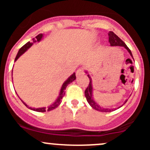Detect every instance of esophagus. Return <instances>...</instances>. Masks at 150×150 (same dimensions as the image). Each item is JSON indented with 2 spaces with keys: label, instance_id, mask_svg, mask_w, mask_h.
<instances>
[{
  "label": "esophagus",
  "instance_id": "1",
  "mask_svg": "<svg viewBox=\"0 0 150 150\" xmlns=\"http://www.w3.org/2000/svg\"><path fill=\"white\" fill-rule=\"evenodd\" d=\"M83 74H84L83 69V68H79V69H78L76 72L77 78H79V77H81V75H83Z\"/></svg>",
  "mask_w": 150,
  "mask_h": 150
}]
</instances>
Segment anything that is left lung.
Wrapping results in <instances>:
<instances>
[{
    "mask_svg": "<svg viewBox=\"0 0 150 150\" xmlns=\"http://www.w3.org/2000/svg\"><path fill=\"white\" fill-rule=\"evenodd\" d=\"M108 35H109V43H110V46H123L124 48H125V49L128 51V53L130 54V55H131V57L133 58V55H132V53H131V50L128 48V47L125 45V43L122 41V40L118 37V36L116 35L112 31L109 32ZM86 73H88L87 71H86ZM88 77L89 81H90V82H89L88 86L87 88H86V91H85V96H86V99H87L88 103L90 104V106L92 107V108H93L94 110H97V111L102 112H110L115 110V109L104 108V107H101V106L99 105L97 102H95V100L93 99V86H92V79L88 74ZM127 101L128 100H125V102L123 103V104H125V103H126ZM123 104H122V105L120 106V107H119L118 108L121 107Z\"/></svg>",
    "mask_w": 150,
    "mask_h": 150,
    "instance_id": "left-lung-1",
    "label": "left lung"
}]
</instances>
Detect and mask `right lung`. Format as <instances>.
Here are the masks:
<instances>
[{
  "instance_id": "1",
  "label": "right lung",
  "mask_w": 150,
  "mask_h": 150,
  "mask_svg": "<svg viewBox=\"0 0 150 150\" xmlns=\"http://www.w3.org/2000/svg\"><path fill=\"white\" fill-rule=\"evenodd\" d=\"M43 34H39L37 36L35 37V38H33V43H35V42H40V40H41V39L43 38ZM33 43H30V42H28V43H26L25 45H24L22 47V48H20V49L19 50V51H18V54L17 55H16V58H15V60L14 62H16V60L19 59V57H20L21 55H22V54H24V53L25 52V51H27V50L28 49V48H30V47L33 46ZM13 72V71H12ZM76 79V76H75V73L74 72L73 74H72V75H70V76L69 77V78H67V81H64V83L62 84V88L61 89H60V92H59V94L58 97H57V99H56L55 102H54L53 104H51V105L49 106V107H48V109L46 108V107H40V108H34V107H29V106L26 103H25V102H23V101L21 99V101H22V102H23V104H25V106H26L28 108L30 109V110H33V111H36V112H44L46 111H51V110H54L55 108H57V107H58L59 105L60 104H61L62 102V99L63 96L65 95V91H64V90L66 89L67 86H68L69 83H71L72 82H73Z\"/></svg>"
}]
</instances>
